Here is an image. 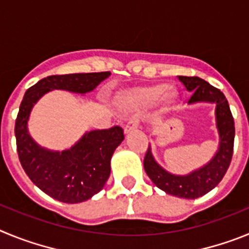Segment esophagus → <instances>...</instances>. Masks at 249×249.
Masks as SVG:
<instances>
[{
    "mask_svg": "<svg viewBox=\"0 0 249 249\" xmlns=\"http://www.w3.org/2000/svg\"><path fill=\"white\" fill-rule=\"evenodd\" d=\"M138 128V120L137 118H132V120L128 121L126 126H124V133L128 135L129 132L132 131H136Z\"/></svg>",
    "mask_w": 249,
    "mask_h": 249,
    "instance_id": "esophagus-1",
    "label": "esophagus"
}]
</instances>
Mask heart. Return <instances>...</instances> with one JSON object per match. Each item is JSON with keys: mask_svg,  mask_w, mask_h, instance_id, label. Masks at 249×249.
<instances>
[{"mask_svg": "<svg viewBox=\"0 0 249 249\" xmlns=\"http://www.w3.org/2000/svg\"><path fill=\"white\" fill-rule=\"evenodd\" d=\"M169 86L167 83H156V85L144 86L132 91L127 97V105L132 108H146L153 106L158 101L169 105L175 101V93L168 92Z\"/></svg>", "mask_w": 249, "mask_h": 249, "instance_id": "obj_1", "label": "heart"}]
</instances>
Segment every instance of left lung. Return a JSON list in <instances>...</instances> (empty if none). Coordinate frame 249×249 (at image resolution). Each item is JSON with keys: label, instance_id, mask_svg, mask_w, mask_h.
I'll return each mask as SVG.
<instances>
[{"label": "left lung", "instance_id": "8db88e82", "mask_svg": "<svg viewBox=\"0 0 249 249\" xmlns=\"http://www.w3.org/2000/svg\"><path fill=\"white\" fill-rule=\"evenodd\" d=\"M192 97L188 105L212 103L215 106V128L218 132V148L206 164L187 175L168 172L156 160L151 147L143 160L144 171L151 181L168 195L181 198L195 199L212 191L227 172L233 155L234 142V121L224 94L199 77L178 76Z\"/></svg>", "mask_w": 249, "mask_h": 249}]
</instances>
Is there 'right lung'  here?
Returning <instances> with one entry per match:
<instances>
[{"label":"right lung","mask_w":249,"mask_h":249,"mask_svg":"<svg viewBox=\"0 0 249 249\" xmlns=\"http://www.w3.org/2000/svg\"><path fill=\"white\" fill-rule=\"evenodd\" d=\"M111 72L48 76L26 91L17 114L15 136L19 162L30 179L52 198L63 203H80L97 195L111 173L114 149L124 140L123 129H94L73 146L53 151L39 146L28 132V120L37 102L48 92L63 89L86 94L108 78Z\"/></svg>","instance_id":"obj_1"}]
</instances>
